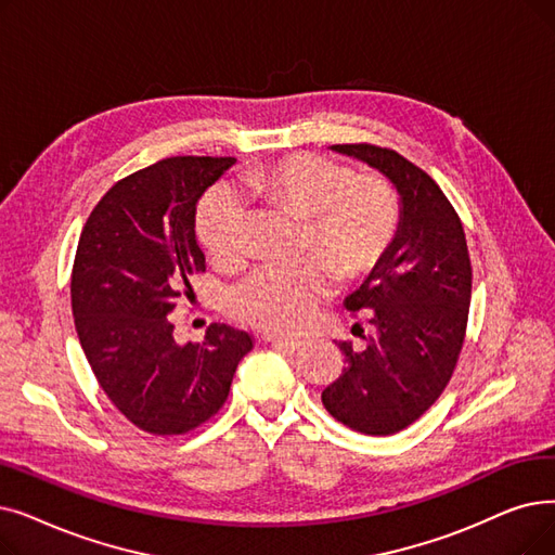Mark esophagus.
I'll return each mask as SVG.
<instances>
[{
	"instance_id": "1",
	"label": "esophagus",
	"mask_w": 555,
	"mask_h": 555,
	"mask_svg": "<svg viewBox=\"0 0 555 555\" xmlns=\"http://www.w3.org/2000/svg\"><path fill=\"white\" fill-rule=\"evenodd\" d=\"M264 340H268L274 347H279V349H285V351H297L304 345L301 340H297V337H283V335H274V333L264 335Z\"/></svg>"
}]
</instances>
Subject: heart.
Segmentation results:
<instances>
[{
    "mask_svg": "<svg viewBox=\"0 0 555 555\" xmlns=\"http://www.w3.org/2000/svg\"><path fill=\"white\" fill-rule=\"evenodd\" d=\"M247 195L306 218L304 247L322 256L270 262L229 293L233 318L272 331H301L333 293L334 262L345 279L363 276L388 251L399 224V199L388 181L353 179L345 165L320 156L258 163L240 177ZM199 237L224 268L247 258L249 208L235 188L222 185L199 210ZM330 261L326 263L325 260Z\"/></svg>",
    "mask_w": 555,
    "mask_h": 555,
    "instance_id": "obj_1",
    "label": "heart"
}]
</instances>
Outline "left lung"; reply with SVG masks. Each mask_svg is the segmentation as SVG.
Wrapping results in <instances>:
<instances>
[{
  "label": "left lung",
  "instance_id": "1",
  "mask_svg": "<svg viewBox=\"0 0 555 555\" xmlns=\"http://www.w3.org/2000/svg\"><path fill=\"white\" fill-rule=\"evenodd\" d=\"M331 150L395 185L399 224L388 251L345 299L351 315L365 312L374 335L363 351L337 345L347 367L322 403L353 430L392 436L436 403L461 356L472 299L467 240L440 185L401 154L365 142Z\"/></svg>",
  "mask_w": 555,
  "mask_h": 555
}]
</instances>
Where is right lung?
<instances>
[{"instance_id": "1", "label": "right lung", "mask_w": 555, "mask_h": 555, "mask_svg": "<svg viewBox=\"0 0 555 555\" xmlns=\"http://www.w3.org/2000/svg\"><path fill=\"white\" fill-rule=\"evenodd\" d=\"M235 158L175 156L117 181L94 206L72 268L81 349L113 405L154 436H181L224 405L251 333L210 324L179 345L167 315L206 270L197 202Z\"/></svg>"}]
</instances>
